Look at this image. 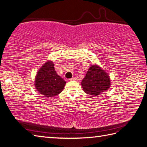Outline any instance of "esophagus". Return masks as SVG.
I'll use <instances>...</instances> for the list:
<instances>
[{"mask_svg":"<svg viewBox=\"0 0 147 147\" xmlns=\"http://www.w3.org/2000/svg\"><path fill=\"white\" fill-rule=\"evenodd\" d=\"M78 77H73V78H70V79H69V80L70 81H72V80H75V81H78Z\"/></svg>","mask_w":147,"mask_h":147,"instance_id":"obj_1","label":"esophagus"}]
</instances>
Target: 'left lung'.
<instances>
[{"label":"left lung","mask_w":147,"mask_h":147,"mask_svg":"<svg viewBox=\"0 0 147 147\" xmlns=\"http://www.w3.org/2000/svg\"><path fill=\"white\" fill-rule=\"evenodd\" d=\"M84 92L92 97L99 96L111 86L109 74L97 64H92L81 83Z\"/></svg>","instance_id":"left-lung-1"}]
</instances>
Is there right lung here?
<instances>
[{
    "label": "right lung",
    "instance_id": "right-lung-1",
    "mask_svg": "<svg viewBox=\"0 0 147 147\" xmlns=\"http://www.w3.org/2000/svg\"><path fill=\"white\" fill-rule=\"evenodd\" d=\"M65 83L57 74L53 61L48 60L38 69L34 84L37 91L44 97H53L62 92Z\"/></svg>",
    "mask_w": 147,
    "mask_h": 147
}]
</instances>
